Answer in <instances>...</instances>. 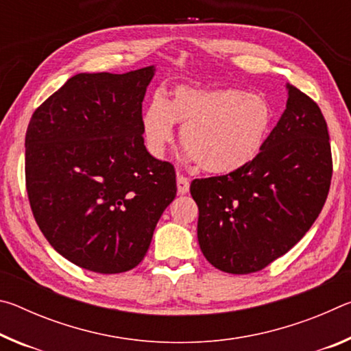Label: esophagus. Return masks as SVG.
Here are the masks:
<instances>
[{"mask_svg":"<svg viewBox=\"0 0 351 351\" xmlns=\"http://www.w3.org/2000/svg\"><path fill=\"white\" fill-rule=\"evenodd\" d=\"M176 186H178V193H180V195H186V193H189V190H190V181L187 180L186 176L178 175V178H176Z\"/></svg>","mask_w":351,"mask_h":351,"instance_id":"1","label":"esophagus"}]
</instances>
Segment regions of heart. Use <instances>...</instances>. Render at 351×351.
<instances>
[{
	"label": "heart",
	"instance_id": "heart-1",
	"mask_svg": "<svg viewBox=\"0 0 351 351\" xmlns=\"http://www.w3.org/2000/svg\"><path fill=\"white\" fill-rule=\"evenodd\" d=\"M175 123L190 159L203 170L229 175L257 159L268 141L272 108L258 94L239 88L180 85L170 99L156 94L142 116L147 150L164 156L175 139Z\"/></svg>",
	"mask_w": 351,
	"mask_h": 351
}]
</instances>
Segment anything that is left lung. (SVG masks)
<instances>
[{"label": "left lung", "instance_id": "8db88e82", "mask_svg": "<svg viewBox=\"0 0 351 351\" xmlns=\"http://www.w3.org/2000/svg\"><path fill=\"white\" fill-rule=\"evenodd\" d=\"M287 110L255 161L223 176L193 180L198 243L210 265L251 274L302 240L328 197L332 161L316 102L287 85Z\"/></svg>", "mask_w": 351, "mask_h": 351}]
</instances>
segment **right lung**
I'll use <instances>...</instances> for the list:
<instances>
[{
  "label": "right lung",
  "instance_id": "1",
  "mask_svg": "<svg viewBox=\"0 0 351 351\" xmlns=\"http://www.w3.org/2000/svg\"><path fill=\"white\" fill-rule=\"evenodd\" d=\"M154 66L82 73L41 104L26 132V189L49 245L83 269L138 266L176 197L170 162L147 152L142 100Z\"/></svg>",
  "mask_w": 351,
  "mask_h": 351
}]
</instances>
